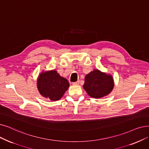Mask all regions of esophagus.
Instances as JSON below:
<instances>
[{"label":"esophagus","instance_id":"esophagus-1","mask_svg":"<svg viewBox=\"0 0 149 149\" xmlns=\"http://www.w3.org/2000/svg\"><path fill=\"white\" fill-rule=\"evenodd\" d=\"M79 83H80V80H78V81H75V82H73V83H72L73 85H79Z\"/></svg>","mask_w":149,"mask_h":149}]
</instances>
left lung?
Instances as JSON below:
<instances>
[{
	"label": "left lung",
	"instance_id": "obj_1",
	"mask_svg": "<svg viewBox=\"0 0 149 149\" xmlns=\"http://www.w3.org/2000/svg\"><path fill=\"white\" fill-rule=\"evenodd\" d=\"M114 87L113 77L95 69L85 77L83 88L93 98H101L111 93Z\"/></svg>",
	"mask_w": 149,
	"mask_h": 149
}]
</instances>
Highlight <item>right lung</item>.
I'll use <instances>...</instances> for the list:
<instances>
[{
  "label": "right lung",
  "instance_id": "1",
  "mask_svg": "<svg viewBox=\"0 0 149 149\" xmlns=\"http://www.w3.org/2000/svg\"><path fill=\"white\" fill-rule=\"evenodd\" d=\"M37 86L44 97L58 100L69 86L67 79L61 77L55 70L41 73L38 77Z\"/></svg>",
  "mask_w": 149,
  "mask_h": 149
}]
</instances>
